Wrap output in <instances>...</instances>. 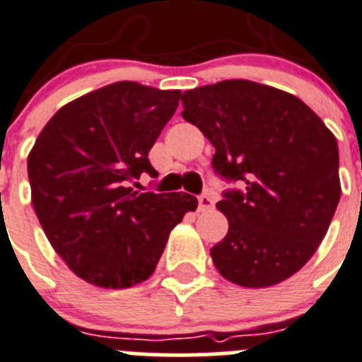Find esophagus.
Returning <instances> with one entry per match:
<instances>
[{"label": "esophagus", "instance_id": "esophagus-1", "mask_svg": "<svg viewBox=\"0 0 362 362\" xmlns=\"http://www.w3.org/2000/svg\"><path fill=\"white\" fill-rule=\"evenodd\" d=\"M211 209H214V198L211 194H204V197L198 198V211L207 212Z\"/></svg>", "mask_w": 362, "mask_h": 362}]
</instances>
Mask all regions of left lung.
I'll return each mask as SVG.
<instances>
[{"instance_id": "obj_1", "label": "left lung", "mask_w": 362, "mask_h": 362, "mask_svg": "<svg viewBox=\"0 0 362 362\" xmlns=\"http://www.w3.org/2000/svg\"><path fill=\"white\" fill-rule=\"evenodd\" d=\"M182 105V117L216 148V173L245 189L216 205L228 219L227 235L211 248L216 269L241 288L295 275L339 204L334 134L300 98L250 80L185 90Z\"/></svg>"}]
</instances>
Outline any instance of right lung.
<instances>
[{"mask_svg": "<svg viewBox=\"0 0 362 362\" xmlns=\"http://www.w3.org/2000/svg\"><path fill=\"white\" fill-rule=\"evenodd\" d=\"M178 89L116 82L64 105L28 155L32 204L71 272L105 289L151 276L171 230L198 200L132 189L157 177L148 151L180 101Z\"/></svg>", "mask_w": 362, "mask_h": 362, "instance_id": "right-lung-1", "label": "right lung"}]
</instances>
